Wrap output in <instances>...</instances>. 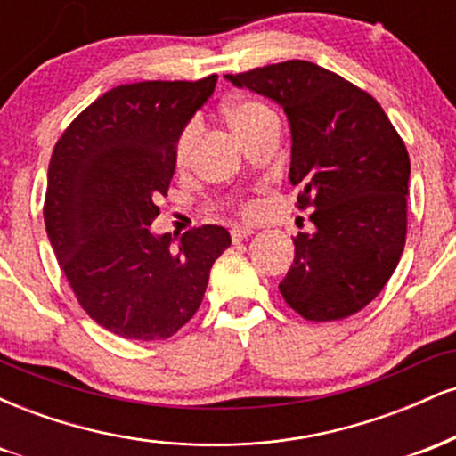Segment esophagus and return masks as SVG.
I'll return each instance as SVG.
<instances>
[{
  "instance_id": "1",
  "label": "esophagus",
  "mask_w": 456,
  "mask_h": 456,
  "mask_svg": "<svg viewBox=\"0 0 456 456\" xmlns=\"http://www.w3.org/2000/svg\"><path fill=\"white\" fill-rule=\"evenodd\" d=\"M255 232L250 227H233L232 229V240L233 242H242V240L248 238V235H253Z\"/></svg>"
}]
</instances>
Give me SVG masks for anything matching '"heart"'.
Here are the masks:
<instances>
[{
	"label": "heart",
	"instance_id": "1",
	"mask_svg": "<svg viewBox=\"0 0 456 456\" xmlns=\"http://www.w3.org/2000/svg\"><path fill=\"white\" fill-rule=\"evenodd\" d=\"M224 119H227L229 128L233 130V134L242 141L244 137H248L250 133L264 126L265 122L274 119V113L270 111L265 104H261L259 101H250V98H240V101L229 102L224 107ZM199 126L197 122H188L184 128H182L180 137L175 141V160L186 162L188 156H191L192 145H195Z\"/></svg>",
	"mask_w": 456,
	"mask_h": 456
}]
</instances>
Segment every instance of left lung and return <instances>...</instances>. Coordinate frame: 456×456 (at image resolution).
<instances>
[{
  "label": "left lung",
  "mask_w": 456,
  "mask_h": 456,
  "mask_svg": "<svg viewBox=\"0 0 456 456\" xmlns=\"http://www.w3.org/2000/svg\"><path fill=\"white\" fill-rule=\"evenodd\" d=\"M282 107L291 133L289 182L311 206L313 233H297L285 302L311 322L345 319L379 296L407 232L410 156L373 96L311 61L224 75Z\"/></svg>",
  "instance_id": "8db88e82"
}]
</instances>
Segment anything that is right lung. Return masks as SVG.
Returning <instances> with one entry per match:
<instances>
[{"label":"right lung","mask_w":456,"mask_h":456,"mask_svg":"<svg viewBox=\"0 0 456 456\" xmlns=\"http://www.w3.org/2000/svg\"><path fill=\"white\" fill-rule=\"evenodd\" d=\"M218 77L143 81L102 94L57 141L45 224L78 305L130 341L169 338L197 313L224 227L154 233L156 199L175 171V141L214 94Z\"/></svg>","instance_id":"obj_1"}]
</instances>
